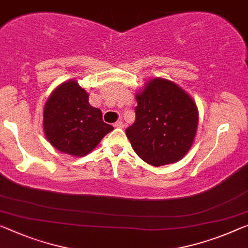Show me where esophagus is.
<instances>
[{
    "label": "esophagus",
    "mask_w": 248,
    "mask_h": 248,
    "mask_svg": "<svg viewBox=\"0 0 248 248\" xmlns=\"http://www.w3.org/2000/svg\"><path fill=\"white\" fill-rule=\"evenodd\" d=\"M114 127H116V128H123V127H124L123 122L119 121V122H116V123H114Z\"/></svg>",
    "instance_id": "obj_1"
}]
</instances>
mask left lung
<instances>
[{
	"instance_id": "obj_1",
	"label": "left lung",
	"mask_w": 248,
	"mask_h": 248,
	"mask_svg": "<svg viewBox=\"0 0 248 248\" xmlns=\"http://www.w3.org/2000/svg\"><path fill=\"white\" fill-rule=\"evenodd\" d=\"M135 97L136 120L126 129L133 150L156 167L180 161L196 135V103L176 83L163 78L146 82Z\"/></svg>"
}]
</instances>
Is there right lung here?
<instances>
[{"label":"right lung","instance_id":"1","mask_svg":"<svg viewBox=\"0 0 248 248\" xmlns=\"http://www.w3.org/2000/svg\"><path fill=\"white\" fill-rule=\"evenodd\" d=\"M114 127L103 122L101 109L89 103V93L76 79L63 82L43 109V131L53 147L82 157L91 153Z\"/></svg>","mask_w":248,"mask_h":248}]
</instances>
